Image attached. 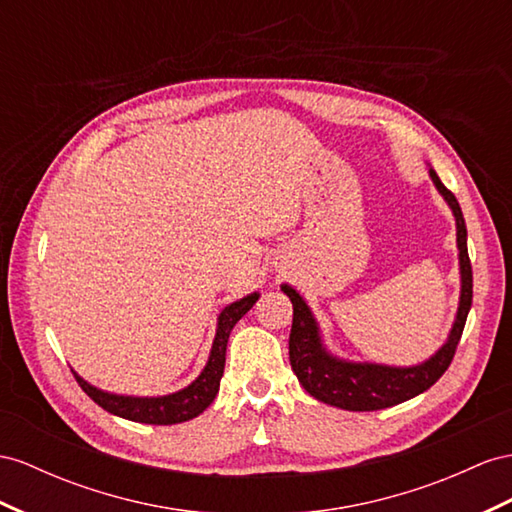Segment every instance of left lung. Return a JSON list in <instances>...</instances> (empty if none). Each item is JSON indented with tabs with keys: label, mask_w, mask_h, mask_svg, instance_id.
I'll return each mask as SVG.
<instances>
[{
	"label": "left lung",
	"mask_w": 512,
	"mask_h": 512,
	"mask_svg": "<svg viewBox=\"0 0 512 512\" xmlns=\"http://www.w3.org/2000/svg\"><path fill=\"white\" fill-rule=\"evenodd\" d=\"M428 175L435 183L437 192L452 209L456 220V248H458V270H461V296L445 344L417 365H387L370 361H350L333 355L326 348L320 324L313 316L307 300L300 296L292 285L283 283L281 292L290 296L294 307L292 333H290V363L309 396L337 406L344 411H378L387 406L411 400L435 385L443 372L450 368L458 339L463 335L467 313L471 309V264L467 255V227L456 196L443 186L439 175L428 168Z\"/></svg>",
	"instance_id": "1"
}]
</instances>
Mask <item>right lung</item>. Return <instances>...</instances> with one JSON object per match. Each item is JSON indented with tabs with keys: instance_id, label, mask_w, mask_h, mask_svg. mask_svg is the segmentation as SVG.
<instances>
[{
	"instance_id": "right-lung-1",
	"label": "right lung",
	"mask_w": 512,
	"mask_h": 512,
	"mask_svg": "<svg viewBox=\"0 0 512 512\" xmlns=\"http://www.w3.org/2000/svg\"><path fill=\"white\" fill-rule=\"evenodd\" d=\"M259 300V292L248 294L235 303L227 305L218 313L216 322V335L212 350H209V357L201 374L194 378V381L175 393H166V396H125V393H110L103 391L73 370L75 381L88 393V398H93L101 409L108 413L129 419V422L138 424H155V426H170V424H181L188 422V419L201 415L209 404L214 402L222 372H225V355H227V342L233 331V326L242 320L246 311Z\"/></svg>"
}]
</instances>
